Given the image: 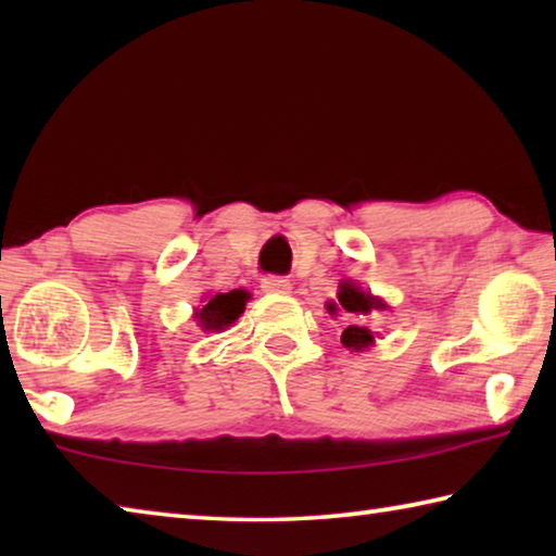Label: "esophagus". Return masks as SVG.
I'll return each mask as SVG.
<instances>
[{
	"label": "esophagus",
	"instance_id": "34e87169",
	"mask_svg": "<svg viewBox=\"0 0 556 556\" xmlns=\"http://www.w3.org/2000/svg\"><path fill=\"white\" fill-rule=\"evenodd\" d=\"M291 289V281L285 277H265L262 279V291H267V294H287Z\"/></svg>",
	"mask_w": 556,
	"mask_h": 556
}]
</instances>
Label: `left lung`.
Listing matches in <instances>:
<instances>
[{
	"label": "left lung",
	"mask_w": 556,
	"mask_h": 556,
	"mask_svg": "<svg viewBox=\"0 0 556 556\" xmlns=\"http://www.w3.org/2000/svg\"><path fill=\"white\" fill-rule=\"evenodd\" d=\"M328 314L336 316L338 312L351 314L353 324L345 328V331L341 333V343L345 348H351V351H363V348H370L375 343V336L368 328V316L375 314V312H384L388 308V304L380 296H372L370 291H363L357 285H353L351 279L341 281V287H338V304L336 301H328L326 304Z\"/></svg>",
	"instance_id": "left-lung-1"
}]
</instances>
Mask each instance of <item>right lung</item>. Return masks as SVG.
Segmentation results:
<instances>
[{"mask_svg":"<svg viewBox=\"0 0 556 556\" xmlns=\"http://www.w3.org/2000/svg\"><path fill=\"white\" fill-rule=\"evenodd\" d=\"M248 301H250V294L244 289H232V291H228V294L205 296L203 306L195 308L193 318L199 321L201 331L220 333V331H225V328L238 321Z\"/></svg>","mask_w":556,"mask_h":556,"instance_id":"obj_1","label":"right lung"}]
</instances>
